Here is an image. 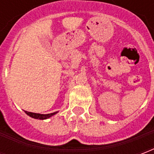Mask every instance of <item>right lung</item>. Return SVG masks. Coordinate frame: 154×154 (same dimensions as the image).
<instances>
[{"mask_svg":"<svg viewBox=\"0 0 154 154\" xmlns=\"http://www.w3.org/2000/svg\"><path fill=\"white\" fill-rule=\"evenodd\" d=\"M25 112L26 113V115H28L29 116H30L32 118H34V119H48V118H50L54 115H56V114L58 112V111H56V112H54V113H50V114H38V113H33V112H28V111H25Z\"/></svg>","mask_w":154,"mask_h":154,"instance_id":"add662e5","label":"right lung"}]
</instances>
